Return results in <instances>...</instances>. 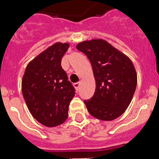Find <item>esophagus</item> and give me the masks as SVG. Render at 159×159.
Returning a JSON list of instances; mask_svg holds the SVG:
<instances>
[{"label":"esophagus","instance_id":"34e87169","mask_svg":"<svg viewBox=\"0 0 159 159\" xmlns=\"http://www.w3.org/2000/svg\"><path fill=\"white\" fill-rule=\"evenodd\" d=\"M73 86L75 87V89L77 91L80 90V86H81V82H76V83L73 84Z\"/></svg>","mask_w":159,"mask_h":159}]
</instances>
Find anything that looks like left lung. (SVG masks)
<instances>
[{
    "label": "left lung",
    "mask_w": 159,
    "mask_h": 159,
    "mask_svg": "<svg viewBox=\"0 0 159 159\" xmlns=\"http://www.w3.org/2000/svg\"><path fill=\"white\" fill-rule=\"evenodd\" d=\"M77 49L87 56L92 65L95 91L84 100L91 115L112 121L124 113L135 93L137 76L126 55L103 39L84 41Z\"/></svg>",
    "instance_id": "obj_1"
}]
</instances>
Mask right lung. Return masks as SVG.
<instances>
[{
  "label": "right lung",
  "mask_w": 159,
  "mask_h": 159,
  "mask_svg": "<svg viewBox=\"0 0 159 159\" xmlns=\"http://www.w3.org/2000/svg\"><path fill=\"white\" fill-rule=\"evenodd\" d=\"M68 43L56 42L28 64L22 80V92L35 119L48 127L59 126L68 116L75 89L61 67Z\"/></svg>",
  "instance_id": "1"
}]
</instances>
